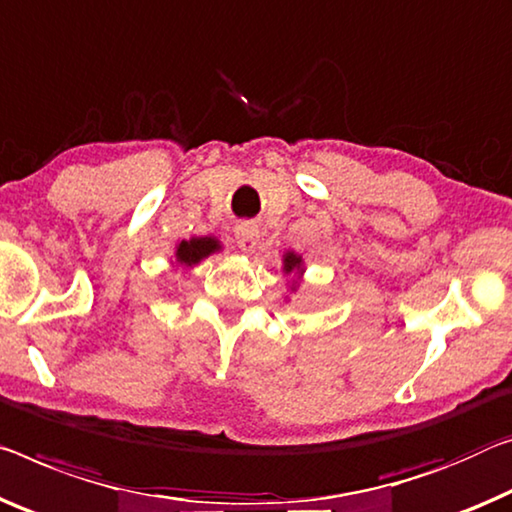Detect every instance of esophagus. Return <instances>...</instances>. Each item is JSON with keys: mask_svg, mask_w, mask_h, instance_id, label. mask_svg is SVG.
I'll list each match as a JSON object with an SVG mask.
<instances>
[{"mask_svg": "<svg viewBox=\"0 0 512 512\" xmlns=\"http://www.w3.org/2000/svg\"><path fill=\"white\" fill-rule=\"evenodd\" d=\"M235 240H238V247L249 254L258 245V226L254 222H238L235 224Z\"/></svg>", "mask_w": 512, "mask_h": 512, "instance_id": "obj_1", "label": "esophagus"}]
</instances>
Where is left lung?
Masks as SVG:
<instances>
[{
    "mask_svg": "<svg viewBox=\"0 0 512 512\" xmlns=\"http://www.w3.org/2000/svg\"><path fill=\"white\" fill-rule=\"evenodd\" d=\"M283 272L295 274L297 279H302L304 274L302 256L295 254V251H286V254H283ZM297 279H293V283H290V290H297Z\"/></svg>",
    "mask_w": 512,
    "mask_h": 512,
    "instance_id": "1",
    "label": "left lung"
}]
</instances>
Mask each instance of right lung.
I'll list each match as a JSON object with an SVG mask.
<instances>
[{"label":"right lung","instance_id":"add662e5","mask_svg":"<svg viewBox=\"0 0 512 512\" xmlns=\"http://www.w3.org/2000/svg\"><path fill=\"white\" fill-rule=\"evenodd\" d=\"M222 249L219 245V240L215 235H201V238H190V240H183L176 245V261L171 263H178V265H185V267H194L199 265L203 258H208L210 254H215V251Z\"/></svg>","mask_w":512,"mask_h":512}]
</instances>
